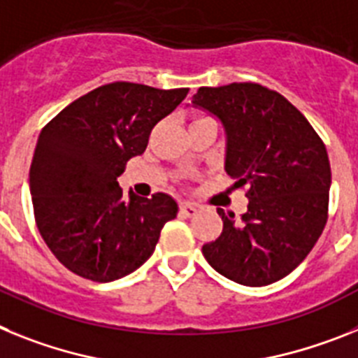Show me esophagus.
I'll list each match as a JSON object with an SVG mask.
<instances>
[{
	"instance_id": "esophagus-1",
	"label": "esophagus",
	"mask_w": 358,
	"mask_h": 358,
	"mask_svg": "<svg viewBox=\"0 0 358 358\" xmlns=\"http://www.w3.org/2000/svg\"><path fill=\"white\" fill-rule=\"evenodd\" d=\"M180 213H182L185 217H192V216H196L198 207L196 205L189 203V201H183V203L180 205Z\"/></svg>"
}]
</instances>
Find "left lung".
<instances>
[{
	"label": "left lung",
	"instance_id": "left-lung-1",
	"mask_svg": "<svg viewBox=\"0 0 358 358\" xmlns=\"http://www.w3.org/2000/svg\"><path fill=\"white\" fill-rule=\"evenodd\" d=\"M192 106L222 122L225 173L248 198L241 222L217 209L223 231L201 252L216 272L245 287L279 281L308 256L328 220L324 144L295 106L254 83L200 88Z\"/></svg>",
	"mask_w": 358,
	"mask_h": 358
}]
</instances>
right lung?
<instances>
[{"label": "right lung", "instance_id": "obj_1", "mask_svg": "<svg viewBox=\"0 0 358 358\" xmlns=\"http://www.w3.org/2000/svg\"><path fill=\"white\" fill-rule=\"evenodd\" d=\"M187 92L111 83L46 124L30 166V194L37 229L68 270L110 282L135 272L155 252L178 203L164 192L151 200L133 191L124 196L117 178Z\"/></svg>", "mask_w": 358, "mask_h": 358}]
</instances>
